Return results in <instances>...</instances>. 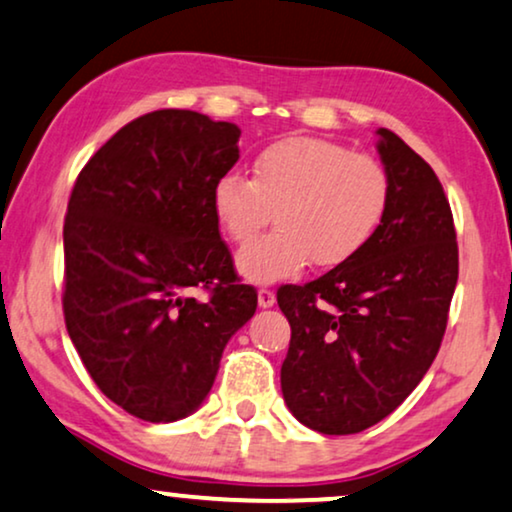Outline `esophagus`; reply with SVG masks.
Segmentation results:
<instances>
[{
    "instance_id": "34e87169",
    "label": "esophagus",
    "mask_w": 512,
    "mask_h": 512,
    "mask_svg": "<svg viewBox=\"0 0 512 512\" xmlns=\"http://www.w3.org/2000/svg\"><path fill=\"white\" fill-rule=\"evenodd\" d=\"M257 302H260L262 309H271V306L276 304L274 290H269V288H260V290H257Z\"/></svg>"
}]
</instances>
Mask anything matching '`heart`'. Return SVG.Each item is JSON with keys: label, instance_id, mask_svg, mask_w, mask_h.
<instances>
[{"label": "heart", "instance_id": "heart-1", "mask_svg": "<svg viewBox=\"0 0 512 512\" xmlns=\"http://www.w3.org/2000/svg\"><path fill=\"white\" fill-rule=\"evenodd\" d=\"M388 175L379 161L335 142L292 138L252 161V180L224 173L215 182L213 210L227 236L250 243L274 213L276 231L238 255L252 283L297 276L306 262L332 269L353 260L377 234L388 208Z\"/></svg>", "mask_w": 512, "mask_h": 512}]
</instances>
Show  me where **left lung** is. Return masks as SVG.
I'll use <instances>...</instances> for the list:
<instances>
[{"label":"left lung","mask_w":512,"mask_h":512,"mask_svg":"<svg viewBox=\"0 0 512 512\" xmlns=\"http://www.w3.org/2000/svg\"><path fill=\"white\" fill-rule=\"evenodd\" d=\"M388 208L372 241L306 285H281L292 337L281 388L297 421L325 435L379 424L438 356L459 278L452 208L433 168L379 128Z\"/></svg>","instance_id":"1"}]
</instances>
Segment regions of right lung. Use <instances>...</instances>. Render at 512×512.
<instances>
[{"instance_id":"add662e5","label":"right lung","mask_w":512,"mask_h":512,"mask_svg":"<svg viewBox=\"0 0 512 512\" xmlns=\"http://www.w3.org/2000/svg\"><path fill=\"white\" fill-rule=\"evenodd\" d=\"M238 138L229 121L156 109L114 133L74 182L65 325L95 386L142 421L199 410L224 346L257 309L213 210Z\"/></svg>"}]
</instances>
